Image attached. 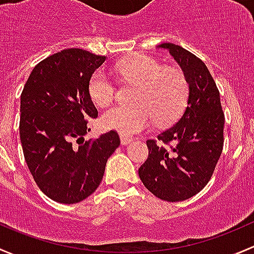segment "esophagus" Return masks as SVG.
<instances>
[{"label":"esophagus","instance_id":"34e87169","mask_svg":"<svg viewBox=\"0 0 254 254\" xmlns=\"http://www.w3.org/2000/svg\"><path fill=\"white\" fill-rule=\"evenodd\" d=\"M120 139H121V144L122 145H127V144H129L130 142H132V138L127 137V135H124V134L120 135Z\"/></svg>","mask_w":254,"mask_h":254}]
</instances>
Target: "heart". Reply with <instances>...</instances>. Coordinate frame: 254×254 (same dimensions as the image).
Segmentation results:
<instances>
[{
	"label": "heart",
	"instance_id": "1",
	"mask_svg": "<svg viewBox=\"0 0 254 254\" xmlns=\"http://www.w3.org/2000/svg\"><path fill=\"white\" fill-rule=\"evenodd\" d=\"M122 82L135 84L132 101L135 105H116L101 116V125L120 134L133 135L153 125L174 121L184 109L188 85L184 73L161 68L160 64L144 55H135L115 64ZM88 93L94 104L106 106L114 100L116 87L108 73L98 69L88 82Z\"/></svg>",
	"mask_w": 254,
	"mask_h": 254
}]
</instances>
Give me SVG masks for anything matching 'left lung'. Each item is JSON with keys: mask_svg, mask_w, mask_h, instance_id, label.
<instances>
[{"mask_svg": "<svg viewBox=\"0 0 254 254\" xmlns=\"http://www.w3.org/2000/svg\"><path fill=\"white\" fill-rule=\"evenodd\" d=\"M159 49L170 55L184 70L188 99L181 119L148 139L149 155L138 170L146 190L167 202L193 197L210 180L224 145L225 116L220 93L204 62L179 45L165 43Z\"/></svg>", "mask_w": 254, "mask_h": 254, "instance_id": "obj_1", "label": "left lung"}]
</instances>
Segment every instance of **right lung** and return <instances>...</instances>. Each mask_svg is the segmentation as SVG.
<instances>
[{"label":"right lung","instance_id":"add662e5","mask_svg":"<svg viewBox=\"0 0 254 254\" xmlns=\"http://www.w3.org/2000/svg\"><path fill=\"white\" fill-rule=\"evenodd\" d=\"M105 60L82 49L51 55L34 67L20 95L25 161L38 187L55 202L74 204L95 192L120 145L116 130L84 139L89 120L98 117L88 82Z\"/></svg>","mask_w":254,"mask_h":254}]
</instances>
